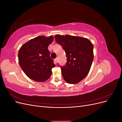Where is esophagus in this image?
Here are the masks:
<instances>
[{"mask_svg": "<svg viewBox=\"0 0 122 122\" xmlns=\"http://www.w3.org/2000/svg\"><path fill=\"white\" fill-rule=\"evenodd\" d=\"M54 61H55V63H57V62H58V59H57V58H56L55 59Z\"/></svg>", "mask_w": 122, "mask_h": 122, "instance_id": "obj_1", "label": "esophagus"}]
</instances>
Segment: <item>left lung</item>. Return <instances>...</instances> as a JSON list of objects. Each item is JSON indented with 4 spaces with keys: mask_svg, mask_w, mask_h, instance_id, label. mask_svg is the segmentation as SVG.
<instances>
[{
    "mask_svg": "<svg viewBox=\"0 0 122 122\" xmlns=\"http://www.w3.org/2000/svg\"><path fill=\"white\" fill-rule=\"evenodd\" d=\"M55 39L67 56V63L61 67L64 80L70 84L79 83L90 70L94 59L93 44L86 38L70 35H56Z\"/></svg>",
    "mask_w": 122,
    "mask_h": 122,
    "instance_id": "8db88e82",
    "label": "left lung"
}]
</instances>
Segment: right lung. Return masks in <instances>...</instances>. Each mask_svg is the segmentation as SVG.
Instances as JSON below:
<instances>
[{
  "instance_id": "obj_1",
  "label": "right lung",
  "mask_w": 122,
  "mask_h": 122,
  "mask_svg": "<svg viewBox=\"0 0 122 122\" xmlns=\"http://www.w3.org/2000/svg\"><path fill=\"white\" fill-rule=\"evenodd\" d=\"M53 41L52 36H38L29 40L20 48L18 52L19 65L30 79L44 82L50 77L51 70L55 66L50 57L48 47Z\"/></svg>"
}]
</instances>
